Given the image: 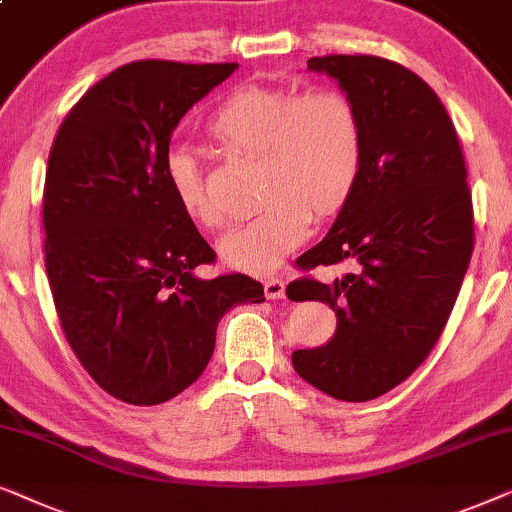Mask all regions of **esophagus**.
Wrapping results in <instances>:
<instances>
[{
	"label": "esophagus",
	"mask_w": 512,
	"mask_h": 512,
	"mask_svg": "<svg viewBox=\"0 0 512 512\" xmlns=\"http://www.w3.org/2000/svg\"><path fill=\"white\" fill-rule=\"evenodd\" d=\"M264 297L267 299H283L285 297V283L281 278H267L264 281Z\"/></svg>",
	"instance_id": "34e87169"
}]
</instances>
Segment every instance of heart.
<instances>
[{
    "label": "heart",
    "mask_w": 512,
    "mask_h": 512,
    "mask_svg": "<svg viewBox=\"0 0 512 512\" xmlns=\"http://www.w3.org/2000/svg\"><path fill=\"white\" fill-rule=\"evenodd\" d=\"M210 140L229 156L255 159L257 213L222 236L224 267L267 274L304 241L311 217L330 220L351 201L363 173L365 133L358 107L335 88L295 95L285 88L241 86L210 114ZM163 175L177 206L203 229L222 224L192 152L173 147Z\"/></svg>",
    "instance_id": "heart-1"
}]
</instances>
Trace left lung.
Listing matches in <instances>:
<instances>
[{
  "label": "left lung",
  "mask_w": 512,
  "mask_h": 512,
  "mask_svg": "<svg viewBox=\"0 0 512 512\" xmlns=\"http://www.w3.org/2000/svg\"><path fill=\"white\" fill-rule=\"evenodd\" d=\"M356 102L363 173L302 269L351 264L332 283L302 278L288 297L337 313L325 346L292 353V367L346 403L379 398L424 363L445 330L473 255V203L454 124L433 88L377 56L311 58Z\"/></svg>",
  "instance_id": "obj_1"
}]
</instances>
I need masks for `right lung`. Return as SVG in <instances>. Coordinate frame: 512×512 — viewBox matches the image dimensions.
Instances as JSON below:
<instances>
[{"mask_svg":"<svg viewBox=\"0 0 512 512\" xmlns=\"http://www.w3.org/2000/svg\"><path fill=\"white\" fill-rule=\"evenodd\" d=\"M238 63L135 60L72 107L44 187V262L63 332L95 384L131 405L192 386L220 318L264 302L250 276L199 278L215 252L170 194L163 159L194 102Z\"/></svg>","mask_w":512,"mask_h":512,"instance_id":"obj_1","label":"right lung"}]
</instances>
